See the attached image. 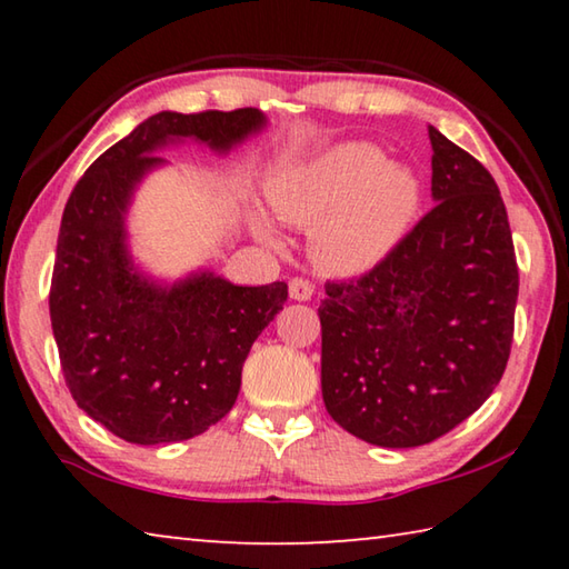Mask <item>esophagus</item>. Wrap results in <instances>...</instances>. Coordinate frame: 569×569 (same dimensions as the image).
Instances as JSON below:
<instances>
[{"label":"esophagus","instance_id":"1","mask_svg":"<svg viewBox=\"0 0 569 569\" xmlns=\"http://www.w3.org/2000/svg\"><path fill=\"white\" fill-rule=\"evenodd\" d=\"M288 293H291L293 301H311L313 283L306 281V278H291V283H288Z\"/></svg>","mask_w":569,"mask_h":569}]
</instances>
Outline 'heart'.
<instances>
[{"mask_svg": "<svg viewBox=\"0 0 569 569\" xmlns=\"http://www.w3.org/2000/svg\"><path fill=\"white\" fill-rule=\"evenodd\" d=\"M268 206L288 226H311V258L321 271L356 276L377 268L407 236L421 206V182L371 142H339L271 180ZM253 228L278 243L261 216Z\"/></svg>", "mask_w": 569, "mask_h": 569, "instance_id": "1", "label": "heart"}]
</instances>
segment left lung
Instances as JSON below:
<instances>
[{"label": "left lung", "mask_w": 569, "mask_h": 569, "mask_svg": "<svg viewBox=\"0 0 569 569\" xmlns=\"http://www.w3.org/2000/svg\"><path fill=\"white\" fill-rule=\"evenodd\" d=\"M435 208L353 281L326 283L321 391L349 435L421 447L502 379L519 291L507 208L489 170L429 124Z\"/></svg>", "instance_id": "left-lung-1"}]
</instances>
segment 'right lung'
<instances>
[{"mask_svg":"<svg viewBox=\"0 0 569 569\" xmlns=\"http://www.w3.org/2000/svg\"><path fill=\"white\" fill-rule=\"evenodd\" d=\"M256 108L158 112L92 162L67 200L50 291L64 381L90 419L132 445L203 435L233 409L250 346L281 311L288 286H236L208 268L150 276L130 250L140 182L168 166L158 150L200 142L228 156L263 132Z\"/></svg>","mask_w":569,"mask_h":569,"instance_id":"1","label":"right lung"}]
</instances>
